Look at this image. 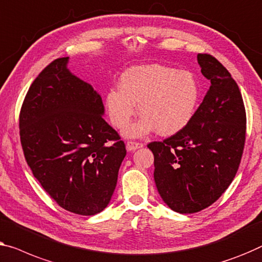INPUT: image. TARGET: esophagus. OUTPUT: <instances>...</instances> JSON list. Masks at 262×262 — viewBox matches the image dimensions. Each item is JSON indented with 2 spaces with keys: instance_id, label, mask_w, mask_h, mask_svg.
I'll list each match as a JSON object with an SVG mask.
<instances>
[{
  "instance_id": "34e87169",
  "label": "esophagus",
  "mask_w": 262,
  "mask_h": 262,
  "mask_svg": "<svg viewBox=\"0 0 262 262\" xmlns=\"http://www.w3.org/2000/svg\"><path fill=\"white\" fill-rule=\"evenodd\" d=\"M143 144L141 142H136V141H128L126 144V148L127 150L129 151H134L136 149H139V148H142Z\"/></svg>"
}]
</instances>
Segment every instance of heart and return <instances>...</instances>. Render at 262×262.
Here are the masks:
<instances>
[{
    "instance_id": "b5f03b06",
    "label": "heart",
    "mask_w": 262,
    "mask_h": 262,
    "mask_svg": "<svg viewBox=\"0 0 262 262\" xmlns=\"http://www.w3.org/2000/svg\"><path fill=\"white\" fill-rule=\"evenodd\" d=\"M199 101V85L192 73L161 64L133 67L120 77L119 88L104 96L109 120L115 128H124L135 115V103L142 118L126 129L133 138L158 130L173 135L192 120Z\"/></svg>"
}]
</instances>
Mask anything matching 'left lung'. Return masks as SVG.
Here are the masks:
<instances>
[{"instance_id": "8db88e82", "label": "left lung", "mask_w": 262, "mask_h": 262, "mask_svg": "<svg viewBox=\"0 0 262 262\" xmlns=\"http://www.w3.org/2000/svg\"><path fill=\"white\" fill-rule=\"evenodd\" d=\"M210 81L189 123L147 147L154 154V180L162 200L175 212L196 213L214 204L239 169L246 141V109L236 82L209 54H199Z\"/></svg>"}]
</instances>
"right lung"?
I'll return each instance as SVG.
<instances>
[{"label":"right lung","mask_w":262,"mask_h":262,"mask_svg":"<svg viewBox=\"0 0 262 262\" xmlns=\"http://www.w3.org/2000/svg\"><path fill=\"white\" fill-rule=\"evenodd\" d=\"M56 58L38 74L19 112L26 161L58 206L79 215L106 208L126 146L102 118L101 96Z\"/></svg>","instance_id":"obj_1"}]
</instances>
